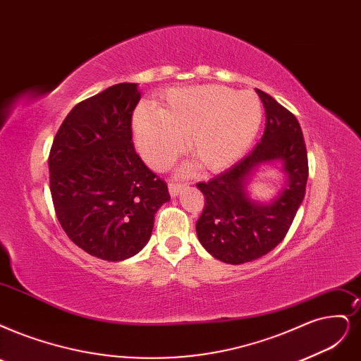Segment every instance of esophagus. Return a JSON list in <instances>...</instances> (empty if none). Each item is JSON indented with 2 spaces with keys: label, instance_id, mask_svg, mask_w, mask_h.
I'll return each mask as SVG.
<instances>
[{
  "label": "esophagus",
  "instance_id": "obj_1",
  "mask_svg": "<svg viewBox=\"0 0 361 361\" xmlns=\"http://www.w3.org/2000/svg\"><path fill=\"white\" fill-rule=\"evenodd\" d=\"M185 183H171L169 184V193H171V196H177L180 192H181V189H184L185 188Z\"/></svg>",
  "mask_w": 361,
  "mask_h": 361
}]
</instances>
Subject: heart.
<instances>
[{"mask_svg":"<svg viewBox=\"0 0 361 361\" xmlns=\"http://www.w3.org/2000/svg\"><path fill=\"white\" fill-rule=\"evenodd\" d=\"M262 118L256 93L208 85L169 92L159 113L140 109L133 130L141 156L154 169L171 166L189 137V153L199 168L217 172L244 156Z\"/></svg>","mask_w":361,"mask_h":361,"instance_id":"heart-1","label":"heart"}]
</instances>
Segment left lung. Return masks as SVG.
<instances>
[{"instance_id": "1", "label": "left lung", "mask_w": 361, "mask_h": 361, "mask_svg": "<svg viewBox=\"0 0 361 361\" xmlns=\"http://www.w3.org/2000/svg\"><path fill=\"white\" fill-rule=\"evenodd\" d=\"M256 92L266 113L260 142L231 169L196 184L205 196L196 221L199 243L212 257L231 264L256 260L283 241L305 197L310 173L298 118L268 93ZM272 159L282 160L288 184L271 204H257L245 185L259 164Z\"/></svg>"}]
</instances>
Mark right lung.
<instances>
[{
	"label": "right lung",
	"mask_w": 361,
	"mask_h": 361,
	"mask_svg": "<svg viewBox=\"0 0 361 361\" xmlns=\"http://www.w3.org/2000/svg\"><path fill=\"white\" fill-rule=\"evenodd\" d=\"M137 83H118L78 102L49 154L50 193L71 241L106 262L135 256L152 236L166 183L144 165L132 142Z\"/></svg>",
	"instance_id": "1"
}]
</instances>
